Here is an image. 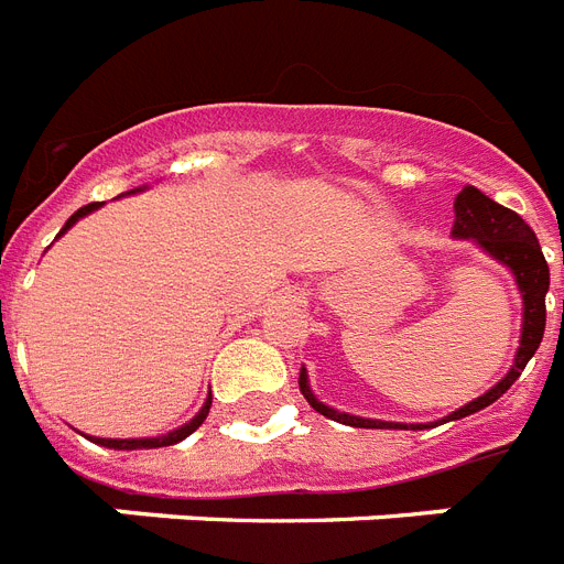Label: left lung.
Instances as JSON below:
<instances>
[{
    "mask_svg": "<svg viewBox=\"0 0 564 564\" xmlns=\"http://www.w3.org/2000/svg\"><path fill=\"white\" fill-rule=\"evenodd\" d=\"M454 230L451 237L454 239H468L474 246L486 251L491 260H498L500 265H507L512 278H516V286L521 292V339H518L516 360L509 366V371L500 377L498 383L486 389L480 398H474L465 406L454 410L451 415H445L442 421H430V424H410L412 430L436 427V424H445V421L465 419V415H474V412L486 410L489 403H495L500 394L507 392L509 386L516 383L524 366L533 360V354L539 351L544 336V322H547V310H544V295L551 290V269H547V260L542 254V246L535 239L533 228L527 225L516 210H509L503 204L491 202L489 195L480 193L477 187H463V193L456 195L454 202ZM564 263V260H562ZM301 394L307 398V403L316 412H322L325 419H334L339 424H351V427H375V430H403L406 424L401 421H380V419H362V415H351V412H339L334 406H327L316 398V392L310 389L307 369H301L299 375Z\"/></svg>",
    "mask_w": 564,
    "mask_h": 564,
    "instance_id": "obj_1",
    "label": "left lung"
}]
</instances>
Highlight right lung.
<instances>
[{"instance_id": "add662e5", "label": "right lung", "mask_w": 564, "mask_h": 564, "mask_svg": "<svg viewBox=\"0 0 564 564\" xmlns=\"http://www.w3.org/2000/svg\"><path fill=\"white\" fill-rule=\"evenodd\" d=\"M145 187H137V189H128V193H122V195H134V193H143ZM101 204L99 202H93V204H87V207H82V210H75L73 216H69V219H66V225L64 228H61V234H57V237H64L66 230L73 228L75 221L78 219H84V216H90L93 210H99ZM210 403H213V398L210 394H207V401H204V406L198 412H195L193 419L187 421V424H181L178 430H170V433H166V436H149V438H93V436H87L90 438V442H96V445H101V447H113V451H140V447H166V445H178V442H184V438L189 436V433H195V430L202 427L204 424V419H207V412H210Z\"/></svg>"}]
</instances>
